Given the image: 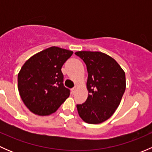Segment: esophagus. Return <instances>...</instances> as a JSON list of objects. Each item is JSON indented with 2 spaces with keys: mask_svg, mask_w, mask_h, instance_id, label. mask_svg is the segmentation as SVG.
Listing matches in <instances>:
<instances>
[{
  "mask_svg": "<svg viewBox=\"0 0 152 152\" xmlns=\"http://www.w3.org/2000/svg\"><path fill=\"white\" fill-rule=\"evenodd\" d=\"M76 87H73V88L71 89V92L73 94H74V93H76Z\"/></svg>",
  "mask_w": 152,
  "mask_h": 152,
  "instance_id": "34e87169",
  "label": "esophagus"
}]
</instances>
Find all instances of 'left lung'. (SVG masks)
<instances>
[{"instance_id":"left-lung-1","label":"left lung","mask_w":152,"mask_h":152,"mask_svg":"<svg viewBox=\"0 0 152 152\" xmlns=\"http://www.w3.org/2000/svg\"><path fill=\"white\" fill-rule=\"evenodd\" d=\"M87 66L88 97L76 104L81 118L87 124H98L110 118L121 101L126 90L123 69L114 59L102 52L77 51Z\"/></svg>"}]
</instances>
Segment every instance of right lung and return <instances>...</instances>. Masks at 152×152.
<instances>
[{
    "mask_svg": "<svg viewBox=\"0 0 152 152\" xmlns=\"http://www.w3.org/2000/svg\"><path fill=\"white\" fill-rule=\"evenodd\" d=\"M73 52L50 47L32 56L18 76V90L25 105L38 115H48L58 110L70 96L63 85L62 65Z\"/></svg>",
    "mask_w": 152,
    "mask_h": 152,
    "instance_id": "1",
    "label": "right lung"
}]
</instances>
